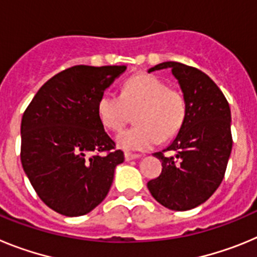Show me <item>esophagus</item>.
I'll list each match as a JSON object with an SVG mask.
<instances>
[{
    "label": "esophagus",
    "mask_w": 257,
    "mask_h": 257,
    "mask_svg": "<svg viewBox=\"0 0 257 257\" xmlns=\"http://www.w3.org/2000/svg\"><path fill=\"white\" fill-rule=\"evenodd\" d=\"M140 154H138V153H128V152H127V153H124V160L126 161H133V160H138V158H140Z\"/></svg>",
    "instance_id": "obj_1"
}]
</instances>
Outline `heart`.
<instances>
[{
	"mask_svg": "<svg viewBox=\"0 0 257 257\" xmlns=\"http://www.w3.org/2000/svg\"><path fill=\"white\" fill-rule=\"evenodd\" d=\"M101 124L118 133L136 113V127L118 134L117 145L126 152L149 151L161 140L178 135L187 118V100L176 88L152 74H138L122 86L121 95L104 92L97 100Z\"/></svg>",
	"mask_w": 257,
	"mask_h": 257,
	"instance_id": "heart-1",
	"label": "heart"
}]
</instances>
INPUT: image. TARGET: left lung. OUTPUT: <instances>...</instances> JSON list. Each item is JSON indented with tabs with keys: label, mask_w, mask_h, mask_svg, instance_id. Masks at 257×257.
<instances>
[{
	"label": "left lung",
	"mask_w": 257,
	"mask_h": 257,
	"mask_svg": "<svg viewBox=\"0 0 257 257\" xmlns=\"http://www.w3.org/2000/svg\"><path fill=\"white\" fill-rule=\"evenodd\" d=\"M166 68L179 81L187 118L169 148L154 153L162 172L148 181V189L165 207L187 211L207 201L224 179L233 147L230 108L216 83L197 68L165 61L148 72Z\"/></svg>",
	"instance_id": "1"
}]
</instances>
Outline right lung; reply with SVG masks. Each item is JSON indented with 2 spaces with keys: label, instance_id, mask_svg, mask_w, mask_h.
<instances>
[{
  "label": "right lung",
  "instance_id": "right-lung-1",
  "mask_svg": "<svg viewBox=\"0 0 257 257\" xmlns=\"http://www.w3.org/2000/svg\"><path fill=\"white\" fill-rule=\"evenodd\" d=\"M124 65H74L50 78L22 118L23 169L45 205L81 216L100 205L123 152L97 117V100Z\"/></svg>",
  "mask_w": 257,
  "mask_h": 257
}]
</instances>
